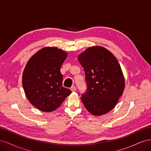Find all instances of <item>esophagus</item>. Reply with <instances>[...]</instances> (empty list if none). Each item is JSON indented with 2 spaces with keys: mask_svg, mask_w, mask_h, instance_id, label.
I'll list each match as a JSON object with an SVG mask.
<instances>
[{
  "mask_svg": "<svg viewBox=\"0 0 151 151\" xmlns=\"http://www.w3.org/2000/svg\"><path fill=\"white\" fill-rule=\"evenodd\" d=\"M70 90L72 91V92H74V91H76V88L74 86H73L70 88Z\"/></svg>",
  "mask_w": 151,
  "mask_h": 151,
  "instance_id": "obj_1",
  "label": "esophagus"
}]
</instances>
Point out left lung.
I'll use <instances>...</instances> for the list:
<instances>
[{"label": "left lung", "mask_w": 151, "mask_h": 151, "mask_svg": "<svg viewBox=\"0 0 151 151\" xmlns=\"http://www.w3.org/2000/svg\"><path fill=\"white\" fill-rule=\"evenodd\" d=\"M86 75L87 89L81 100L94 116L115 107L125 89V79L116 57L101 46L89 47L78 56Z\"/></svg>", "instance_id": "1"}]
</instances>
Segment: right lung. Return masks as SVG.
<instances>
[{"label":"right lung","instance_id":"right-lung-1","mask_svg":"<svg viewBox=\"0 0 151 151\" xmlns=\"http://www.w3.org/2000/svg\"><path fill=\"white\" fill-rule=\"evenodd\" d=\"M67 53L57 47H45L32 56L22 74V86L35 107L51 112L60 106L71 91L62 86L60 68Z\"/></svg>","mask_w":151,"mask_h":151}]
</instances>
